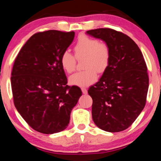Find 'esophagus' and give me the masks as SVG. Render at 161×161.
Masks as SVG:
<instances>
[{
  "label": "esophagus",
  "instance_id": "obj_1",
  "mask_svg": "<svg viewBox=\"0 0 161 161\" xmlns=\"http://www.w3.org/2000/svg\"><path fill=\"white\" fill-rule=\"evenodd\" d=\"M81 90H82V92H83V94H86L88 93V91H87V89H86V88H82V89H81Z\"/></svg>",
  "mask_w": 161,
  "mask_h": 161
}]
</instances>
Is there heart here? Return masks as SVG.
Listing matches in <instances>:
<instances>
[{"label":"heart","mask_w":161,"mask_h":161,"mask_svg":"<svg viewBox=\"0 0 161 161\" xmlns=\"http://www.w3.org/2000/svg\"><path fill=\"white\" fill-rule=\"evenodd\" d=\"M74 51L76 58H85L83 67L86 69L72 75L69 82L76 86H89L96 82L97 72L103 73L108 67L111 58L109 47L106 43L99 42L96 39L81 36L74 46ZM75 58L69 51H64L61 54V65L66 72L71 73L75 69Z\"/></svg>","instance_id":"1"}]
</instances>
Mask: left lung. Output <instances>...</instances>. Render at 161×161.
<instances>
[{"label":"left lung","instance_id":"obj_1","mask_svg":"<svg viewBox=\"0 0 161 161\" xmlns=\"http://www.w3.org/2000/svg\"><path fill=\"white\" fill-rule=\"evenodd\" d=\"M109 47L108 67L88 90L93 103L92 119L99 128L111 133L125 130L144 109L149 78L144 56L131 38L111 28L87 31Z\"/></svg>","mask_w":161,"mask_h":161}]
</instances>
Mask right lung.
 Listing matches in <instances>:
<instances>
[{
  "mask_svg": "<svg viewBox=\"0 0 161 161\" xmlns=\"http://www.w3.org/2000/svg\"><path fill=\"white\" fill-rule=\"evenodd\" d=\"M74 37V31L37 33L15 59L11 77L15 108L39 133L53 134L67 128L72 110L82 95L78 86L67 85L60 62Z\"/></svg>",
  "mask_w": 161,
  "mask_h": 161,
  "instance_id": "1",
  "label": "right lung"
}]
</instances>
